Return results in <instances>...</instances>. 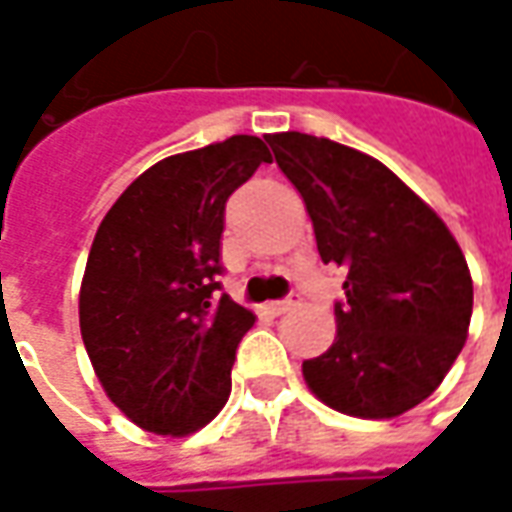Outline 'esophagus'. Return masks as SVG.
<instances>
[{"instance_id": "34e87169", "label": "esophagus", "mask_w": 512, "mask_h": 512, "mask_svg": "<svg viewBox=\"0 0 512 512\" xmlns=\"http://www.w3.org/2000/svg\"><path fill=\"white\" fill-rule=\"evenodd\" d=\"M296 304H299V296H296V293H290L288 299L271 301V304H268V310L274 312V315H285V312L293 310V307H296Z\"/></svg>"}]
</instances>
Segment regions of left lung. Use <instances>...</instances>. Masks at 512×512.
Masks as SVG:
<instances>
[{
	"mask_svg": "<svg viewBox=\"0 0 512 512\" xmlns=\"http://www.w3.org/2000/svg\"><path fill=\"white\" fill-rule=\"evenodd\" d=\"M279 169L310 211L323 263L345 271L337 337L301 370L351 417H397L422 403L461 354L472 277L447 224L376 158L332 139L271 134Z\"/></svg>",
	"mask_w": 512,
	"mask_h": 512,
	"instance_id": "1",
	"label": "left lung"
}]
</instances>
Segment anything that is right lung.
Wrapping results in <instances>:
<instances>
[{"label":"right lung","instance_id":"right-lung-1","mask_svg":"<svg viewBox=\"0 0 512 512\" xmlns=\"http://www.w3.org/2000/svg\"><path fill=\"white\" fill-rule=\"evenodd\" d=\"M263 161L266 142L246 134L164 158L95 233L79 293L84 348L109 400L150 433L186 436L230 397L255 315L222 293L224 205Z\"/></svg>","mask_w":512,"mask_h":512}]
</instances>
